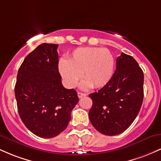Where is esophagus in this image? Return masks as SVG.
Returning a JSON list of instances; mask_svg holds the SVG:
<instances>
[{"instance_id": "obj_1", "label": "esophagus", "mask_w": 161, "mask_h": 161, "mask_svg": "<svg viewBox=\"0 0 161 161\" xmlns=\"http://www.w3.org/2000/svg\"><path fill=\"white\" fill-rule=\"evenodd\" d=\"M86 94L85 93H82V92H78V97H79V98H81V97H84V96H86Z\"/></svg>"}]
</instances>
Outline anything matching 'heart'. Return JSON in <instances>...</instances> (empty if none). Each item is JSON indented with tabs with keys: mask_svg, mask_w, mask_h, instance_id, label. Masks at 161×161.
I'll return each instance as SVG.
<instances>
[{
	"mask_svg": "<svg viewBox=\"0 0 161 161\" xmlns=\"http://www.w3.org/2000/svg\"><path fill=\"white\" fill-rule=\"evenodd\" d=\"M59 71L68 86L73 88L80 79H86L83 88H95L106 86L112 79L115 60L108 49L101 47H80L75 50L67 61L59 62Z\"/></svg>",
	"mask_w": 161,
	"mask_h": 161,
	"instance_id": "obj_1",
	"label": "heart"
}]
</instances>
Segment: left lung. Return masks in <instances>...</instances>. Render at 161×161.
<instances>
[{
  "mask_svg": "<svg viewBox=\"0 0 161 161\" xmlns=\"http://www.w3.org/2000/svg\"><path fill=\"white\" fill-rule=\"evenodd\" d=\"M144 73L132 56L122 53L116 58L112 79L97 92L89 95L88 115L101 133L116 136L126 130L138 116L144 97Z\"/></svg>",
  "mask_w": 161,
  "mask_h": 161,
  "instance_id": "obj_1",
  "label": "left lung"
}]
</instances>
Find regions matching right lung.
<instances>
[{"label": "right lung", "instance_id": "1", "mask_svg": "<svg viewBox=\"0 0 161 161\" xmlns=\"http://www.w3.org/2000/svg\"><path fill=\"white\" fill-rule=\"evenodd\" d=\"M57 47L38 45L23 60L16 77L19 115L26 128L41 138L55 137L65 130L79 101L75 90L62 85Z\"/></svg>", "mask_w": 161, "mask_h": 161}]
</instances>
